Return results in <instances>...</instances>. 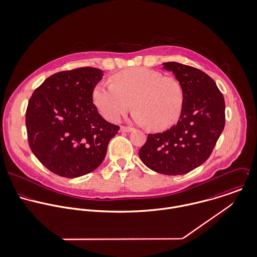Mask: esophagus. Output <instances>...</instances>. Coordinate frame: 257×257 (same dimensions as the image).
I'll return each mask as SVG.
<instances>
[{"mask_svg":"<svg viewBox=\"0 0 257 257\" xmlns=\"http://www.w3.org/2000/svg\"><path fill=\"white\" fill-rule=\"evenodd\" d=\"M120 130H121V132H132V131H134V128H132V127H128V126H121L120 127Z\"/></svg>","mask_w":257,"mask_h":257,"instance_id":"1","label":"esophagus"}]
</instances>
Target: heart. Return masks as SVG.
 Instances as JSON below:
<instances>
[{
    "mask_svg": "<svg viewBox=\"0 0 257 257\" xmlns=\"http://www.w3.org/2000/svg\"><path fill=\"white\" fill-rule=\"evenodd\" d=\"M92 100L109 121L119 120L132 104V119L136 123L163 130L178 120L184 92L176 78L136 67L115 74L111 83H98L93 88Z\"/></svg>",
    "mask_w": 257,
    "mask_h": 257,
    "instance_id": "1",
    "label": "heart"
}]
</instances>
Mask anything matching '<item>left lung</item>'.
Masks as SVG:
<instances>
[{"instance_id": "1", "label": "left lung", "mask_w": 257, "mask_h": 257, "mask_svg": "<svg viewBox=\"0 0 257 257\" xmlns=\"http://www.w3.org/2000/svg\"><path fill=\"white\" fill-rule=\"evenodd\" d=\"M163 68L172 71L182 85V112L176 125L148 135L139 157L157 173L184 175L211 154L224 128L225 104L215 82L204 71L175 61L163 63Z\"/></svg>"}]
</instances>
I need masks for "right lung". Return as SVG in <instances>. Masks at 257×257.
Returning a JSON list of instances; mask_svg holds the SVG:
<instances>
[{
    "label": "right lung",
    "mask_w": 257,
    "mask_h": 257,
    "mask_svg": "<svg viewBox=\"0 0 257 257\" xmlns=\"http://www.w3.org/2000/svg\"><path fill=\"white\" fill-rule=\"evenodd\" d=\"M103 71L81 67L47 78L33 93L26 112L29 145L51 172L77 178L102 163L119 126L103 119L92 91Z\"/></svg>",
    "instance_id": "add662e5"
}]
</instances>
